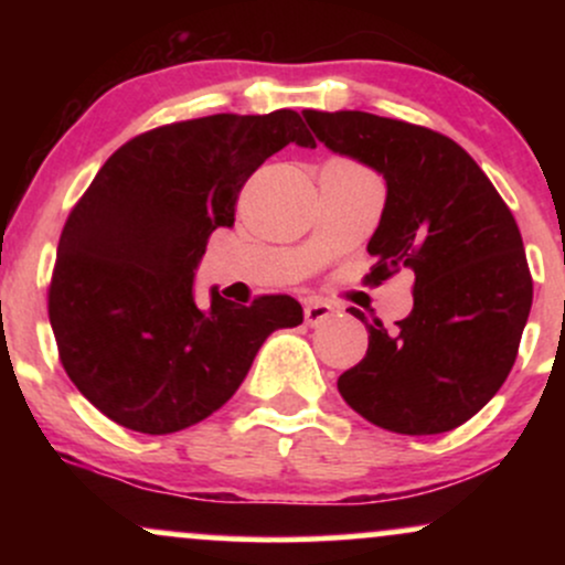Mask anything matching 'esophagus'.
<instances>
[{
  "mask_svg": "<svg viewBox=\"0 0 565 565\" xmlns=\"http://www.w3.org/2000/svg\"><path fill=\"white\" fill-rule=\"evenodd\" d=\"M334 313H337V305L319 300V297H313V300L305 302V321H308L310 327H319V323L332 319Z\"/></svg>",
  "mask_w": 565,
  "mask_h": 565,
  "instance_id": "1",
  "label": "esophagus"
}]
</instances>
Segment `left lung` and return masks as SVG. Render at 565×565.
<instances>
[{
    "label": "left lung",
    "mask_w": 565,
    "mask_h": 565,
    "mask_svg": "<svg viewBox=\"0 0 565 565\" xmlns=\"http://www.w3.org/2000/svg\"><path fill=\"white\" fill-rule=\"evenodd\" d=\"M316 138L377 170L385 210L366 284L414 274V308L395 332L369 329L364 359L337 387L385 430L433 436L468 423L508 380L534 281L510 206L451 138L366 111H302Z\"/></svg>",
    "instance_id": "left-lung-1"
}]
</instances>
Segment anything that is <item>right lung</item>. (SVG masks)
<instances>
[{"label":"right lung","mask_w":565,"mask_h":565,"mask_svg":"<svg viewBox=\"0 0 565 565\" xmlns=\"http://www.w3.org/2000/svg\"><path fill=\"white\" fill-rule=\"evenodd\" d=\"M289 142L316 148L291 108L172 121L114 151L74 204L47 313L71 382L116 425L167 436L201 423L270 332L302 323L289 295L193 302L212 231L233 225L246 180Z\"/></svg>","instance_id":"obj_1"}]
</instances>
